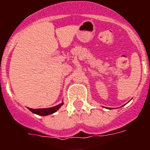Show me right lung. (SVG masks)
Masks as SVG:
<instances>
[{"label":"right lung","mask_w":150,"mask_h":150,"mask_svg":"<svg viewBox=\"0 0 150 150\" xmlns=\"http://www.w3.org/2000/svg\"><path fill=\"white\" fill-rule=\"evenodd\" d=\"M64 104V103L59 104V105H56L53 107H50V108H44V109H31V108H28L30 111L35 114L40 115V116H47V115L52 114L53 112H56L58 110L62 107Z\"/></svg>","instance_id":"add662e5"}]
</instances>
